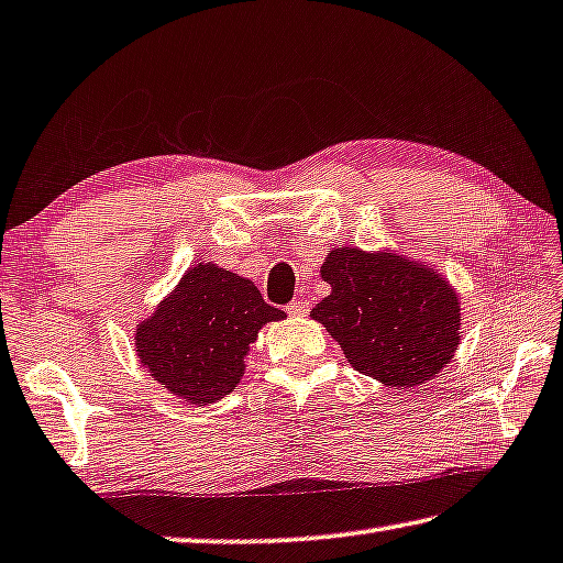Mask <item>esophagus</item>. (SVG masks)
I'll return each mask as SVG.
<instances>
[{"label": "esophagus", "instance_id": "34e87169", "mask_svg": "<svg viewBox=\"0 0 563 563\" xmlns=\"http://www.w3.org/2000/svg\"><path fill=\"white\" fill-rule=\"evenodd\" d=\"M287 311L291 317H305L307 311H309V305L307 301H301V299H297V301H291V305L287 307Z\"/></svg>", "mask_w": 563, "mask_h": 563}]
</instances>
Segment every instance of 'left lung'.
Instances as JSON below:
<instances>
[{
	"instance_id": "8db88e82",
	"label": "left lung",
	"mask_w": 563,
	"mask_h": 563,
	"mask_svg": "<svg viewBox=\"0 0 563 563\" xmlns=\"http://www.w3.org/2000/svg\"><path fill=\"white\" fill-rule=\"evenodd\" d=\"M332 291L311 309L350 365L393 390L438 377L461 344V297L428 262L334 246L319 266Z\"/></svg>"
}]
</instances>
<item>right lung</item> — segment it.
<instances>
[{"mask_svg": "<svg viewBox=\"0 0 563 563\" xmlns=\"http://www.w3.org/2000/svg\"><path fill=\"white\" fill-rule=\"evenodd\" d=\"M287 319L252 279L196 262L135 324L137 362L163 390L188 405H211L236 390L249 347L264 324Z\"/></svg>", "mask_w": 563, "mask_h": 563, "instance_id": "obj_1", "label": "right lung"}]
</instances>
